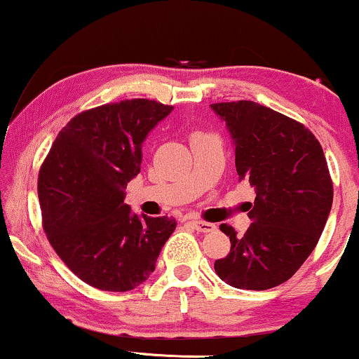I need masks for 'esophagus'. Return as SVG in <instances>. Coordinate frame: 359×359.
Masks as SVG:
<instances>
[{
    "label": "esophagus",
    "instance_id": "obj_1",
    "mask_svg": "<svg viewBox=\"0 0 359 359\" xmlns=\"http://www.w3.org/2000/svg\"><path fill=\"white\" fill-rule=\"evenodd\" d=\"M191 224L194 229H197V231H201V233H211L216 229V224H211V222H205L201 219H192Z\"/></svg>",
    "mask_w": 359,
    "mask_h": 359
}]
</instances>
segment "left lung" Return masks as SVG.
Masks as SVG:
<instances>
[{
    "mask_svg": "<svg viewBox=\"0 0 359 359\" xmlns=\"http://www.w3.org/2000/svg\"><path fill=\"white\" fill-rule=\"evenodd\" d=\"M211 109L233 138L240 182L257 192L245 236L221 224L231 250L214 270L234 288L277 287L309 258L331 212L332 180L323 147L299 121L258 102H216Z\"/></svg>",
    "mask_w": 359,
    "mask_h": 359,
    "instance_id": "8db88e82",
    "label": "left lung"
}]
</instances>
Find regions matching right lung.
<instances>
[{
    "label": "right lung",
    "instance_id": "add662e5",
    "mask_svg": "<svg viewBox=\"0 0 359 359\" xmlns=\"http://www.w3.org/2000/svg\"><path fill=\"white\" fill-rule=\"evenodd\" d=\"M174 106L126 100L74 116L39 174V201L52 248L90 287L126 292L155 270L174 217L138 216L125 189L140 174L142 145Z\"/></svg>",
    "mask_w": 359,
    "mask_h": 359
}]
</instances>
